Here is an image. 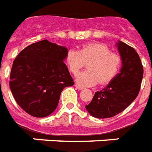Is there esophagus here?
Here are the masks:
<instances>
[{
    "label": "esophagus",
    "mask_w": 152,
    "mask_h": 152,
    "mask_svg": "<svg viewBox=\"0 0 152 152\" xmlns=\"http://www.w3.org/2000/svg\"><path fill=\"white\" fill-rule=\"evenodd\" d=\"M75 87H76V88H77V89H79V90H82V89H84V88H83V87H82V86H78L77 84H75Z\"/></svg>",
    "instance_id": "esophagus-1"
}]
</instances>
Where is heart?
<instances>
[{"instance_id":"b5f03b06","label":"heart","mask_w":152,"mask_h":152,"mask_svg":"<svg viewBox=\"0 0 152 152\" xmlns=\"http://www.w3.org/2000/svg\"><path fill=\"white\" fill-rule=\"evenodd\" d=\"M66 62L74 75L88 64V70L76 77V82L85 87L95 86L98 82L101 85L109 83L118 74L122 64V57L102 44H88L80 50L70 49Z\"/></svg>"}]
</instances>
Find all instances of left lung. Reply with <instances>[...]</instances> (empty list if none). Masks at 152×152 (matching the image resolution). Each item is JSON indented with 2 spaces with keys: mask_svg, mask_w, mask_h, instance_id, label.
I'll use <instances>...</instances> for the list:
<instances>
[{
  "mask_svg": "<svg viewBox=\"0 0 152 152\" xmlns=\"http://www.w3.org/2000/svg\"><path fill=\"white\" fill-rule=\"evenodd\" d=\"M116 46L122 57V65L112 81L102 90L95 93L86 108L93 117H114L128 107L140 92L144 69L138 53L133 48L118 41Z\"/></svg>",
  "mask_w": 152,
  "mask_h": 152,
  "instance_id": "left-lung-1",
  "label": "left lung"
}]
</instances>
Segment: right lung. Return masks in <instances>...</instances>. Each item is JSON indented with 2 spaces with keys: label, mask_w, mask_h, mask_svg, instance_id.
I'll return each mask as SVG.
<instances>
[{
  "label": "right lung",
  "mask_w": 152,
  "mask_h": 152,
  "mask_svg": "<svg viewBox=\"0 0 152 152\" xmlns=\"http://www.w3.org/2000/svg\"><path fill=\"white\" fill-rule=\"evenodd\" d=\"M68 49L48 40L31 44L13 61L9 86L19 106L34 117L56 110L61 92L74 85L64 64Z\"/></svg>",
  "instance_id": "add662e5"
}]
</instances>
